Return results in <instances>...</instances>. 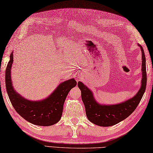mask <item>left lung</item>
I'll use <instances>...</instances> for the list:
<instances>
[{
	"label": "left lung",
	"instance_id": "obj_1",
	"mask_svg": "<svg viewBox=\"0 0 153 153\" xmlns=\"http://www.w3.org/2000/svg\"><path fill=\"white\" fill-rule=\"evenodd\" d=\"M142 52V81L138 93L133 98L115 105H100L93 98V93L82 82H78V87L82 91V99L85 108L87 118L95 124L108 127L120 122L131 114L140 102L147 85L146 60L143 48L140 45Z\"/></svg>",
	"mask_w": 153,
	"mask_h": 153
}]
</instances>
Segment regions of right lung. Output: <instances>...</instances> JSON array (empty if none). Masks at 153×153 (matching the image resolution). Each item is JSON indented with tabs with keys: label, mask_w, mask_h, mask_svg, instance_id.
I'll use <instances>...</instances> for the list:
<instances>
[{
	"label": "right lung",
	"mask_w": 153,
	"mask_h": 153,
	"mask_svg": "<svg viewBox=\"0 0 153 153\" xmlns=\"http://www.w3.org/2000/svg\"><path fill=\"white\" fill-rule=\"evenodd\" d=\"M13 58L12 53L6 68L5 84L10 100L16 111L23 118L35 125L49 126L57 123L62 114L64 103L68 94L71 89L76 86V81L71 79L60 83L47 99L31 101L20 96L13 88L10 77Z\"/></svg>",
	"instance_id": "obj_1"
}]
</instances>
